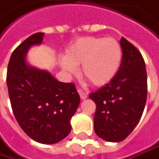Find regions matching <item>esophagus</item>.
Listing matches in <instances>:
<instances>
[{
	"label": "esophagus",
	"instance_id": "esophagus-1",
	"mask_svg": "<svg viewBox=\"0 0 159 159\" xmlns=\"http://www.w3.org/2000/svg\"><path fill=\"white\" fill-rule=\"evenodd\" d=\"M78 93H79L80 98H81V99H85L86 98H87V94L85 93L84 91L83 90H81V89H78Z\"/></svg>",
	"mask_w": 159,
	"mask_h": 159
}]
</instances>
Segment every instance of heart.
Instances as JSON below:
<instances>
[{"label":"heart","mask_w":159,"mask_h":159,"mask_svg":"<svg viewBox=\"0 0 159 159\" xmlns=\"http://www.w3.org/2000/svg\"><path fill=\"white\" fill-rule=\"evenodd\" d=\"M122 47L113 38L82 37L66 51L61 66L69 74H75L82 66V73L94 86L109 84L117 75L122 61Z\"/></svg>","instance_id":"1"}]
</instances>
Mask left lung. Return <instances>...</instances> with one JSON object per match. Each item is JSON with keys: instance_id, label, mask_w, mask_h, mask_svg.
<instances>
[{"instance_id": "8db88e82", "label": "left lung", "mask_w": 159, "mask_h": 159, "mask_svg": "<svg viewBox=\"0 0 159 159\" xmlns=\"http://www.w3.org/2000/svg\"><path fill=\"white\" fill-rule=\"evenodd\" d=\"M122 61L115 77L91 92L96 104L94 130L107 142L123 141L139 122L147 99V73L139 50L121 38Z\"/></svg>"}]
</instances>
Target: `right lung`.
Wrapping results in <instances>:
<instances>
[{"label":"right lung","instance_id":"add662e5","mask_svg":"<svg viewBox=\"0 0 159 159\" xmlns=\"http://www.w3.org/2000/svg\"><path fill=\"white\" fill-rule=\"evenodd\" d=\"M43 32L30 36L12 52L7 71L8 96L21 129L31 139L52 144L71 131L70 120L80 104L72 83H61L47 70L26 61L30 47L41 44Z\"/></svg>","mask_w":159,"mask_h":159}]
</instances>
